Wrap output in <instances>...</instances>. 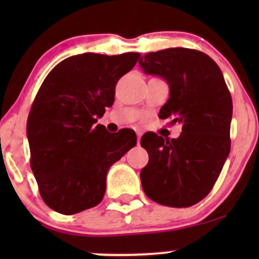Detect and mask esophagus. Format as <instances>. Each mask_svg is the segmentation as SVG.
Instances as JSON below:
<instances>
[{"instance_id": "esophagus-1", "label": "esophagus", "mask_w": 259, "mask_h": 259, "mask_svg": "<svg viewBox=\"0 0 259 259\" xmlns=\"http://www.w3.org/2000/svg\"><path fill=\"white\" fill-rule=\"evenodd\" d=\"M136 135H138V145H139L140 144V140H141L142 134H141V132H138V133H136Z\"/></svg>"}]
</instances>
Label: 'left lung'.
<instances>
[{
	"instance_id": "left-lung-1",
	"label": "left lung",
	"mask_w": 259,
	"mask_h": 259,
	"mask_svg": "<svg viewBox=\"0 0 259 259\" xmlns=\"http://www.w3.org/2000/svg\"><path fill=\"white\" fill-rule=\"evenodd\" d=\"M139 64L168 82L159 118L183 125L178 139L141 138L150 157L140 173L142 189L163 206H194L209 194L230 152L233 101L224 76L209 56L184 47L150 52Z\"/></svg>"
}]
</instances>
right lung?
<instances>
[{
  "mask_svg": "<svg viewBox=\"0 0 259 259\" xmlns=\"http://www.w3.org/2000/svg\"><path fill=\"white\" fill-rule=\"evenodd\" d=\"M140 53H82L58 63L38 90L26 124L31 170L45 203L70 215L102 201L112 164L136 145L132 129L96 124Z\"/></svg>",
  "mask_w": 259,
  "mask_h": 259,
  "instance_id": "add662e5",
  "label": "right lung"
}]
</instances>
